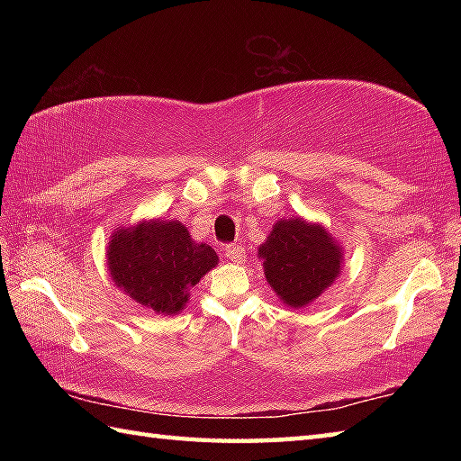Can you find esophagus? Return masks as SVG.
<instances>
[{
	"label": "esophagus",
	"instance_id": "34e87169",
	"mask_svg": "<svg viewBox=\"0 0 461 461\" xmlns=\"http://www.w3.org/2000/svg\"><path fill=\"white\" fill-rule=\"evenodd\" d=\"M223 256L233 263H246V258H248L246 249H243L241 246H228V248H225Z\"/></svg>",
	"mask_w": 461,
	"mask_h": 461
}]
</instances>
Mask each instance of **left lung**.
Wrapping results in <instances>:
<instances>
[{
	"label": "left lung",
	"mask_w": 461,
	"mask_h": 461,
	"mask_svg": "<svg viewBox=\"0 0 461 461\" xmlns=\"http://www.w3.org/2000/svg\"><path fill=\"white\" fill-rule=\"evenodd\" d=\"M266 281L277 299L291 309L317 301L337 281L345 249L321 221L279 220L258 248Z\"/></svg>",
	"instance_id": "8db88e82"
}]
</instances>
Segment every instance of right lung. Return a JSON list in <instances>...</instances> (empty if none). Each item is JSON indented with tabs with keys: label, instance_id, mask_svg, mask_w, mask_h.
Instances as JSON below:
<instances>
[{
	"label": "right lung",
	"instance_id": "obj_1",
	"mask_svg": "<svg viewBox=\"0 0 461 461\" xmlns=\"http://www.w3.org/2000/svg\"><path fill=\"white\" fill-rule=\"evenodd\" d=\"M208 243H198L178 220L150 218L116 228L106 246V267L116 287L158 315H178L190 291L218 266Z\"/></svg>",
	"mask_w": 461,
	"mask_h": 461
}]
</instances>
